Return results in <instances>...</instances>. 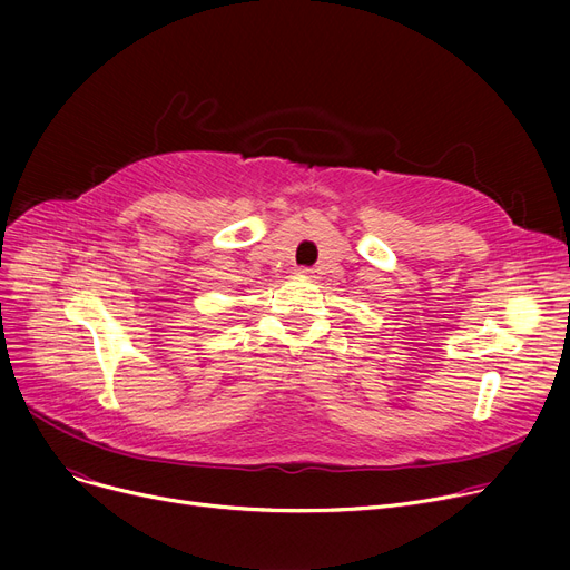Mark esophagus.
I'll return each instance as SVG.
<instances>
[{
  "label": "esophagus",
  "instance_id": "1",
  "mask_svg": "<svg viewBox=\"0 0 570 570\" xmlns=\"http://www.w3.org/2000/svg\"><path fill=\"white\" fill-rule=\"evenodd\" d=\"M297 273H301V277H314V273H316V269H312V267H301V269H297Z\"/></svg>",
  "mask_w": 570,
  "mask_h": 570
}]
</instances>
